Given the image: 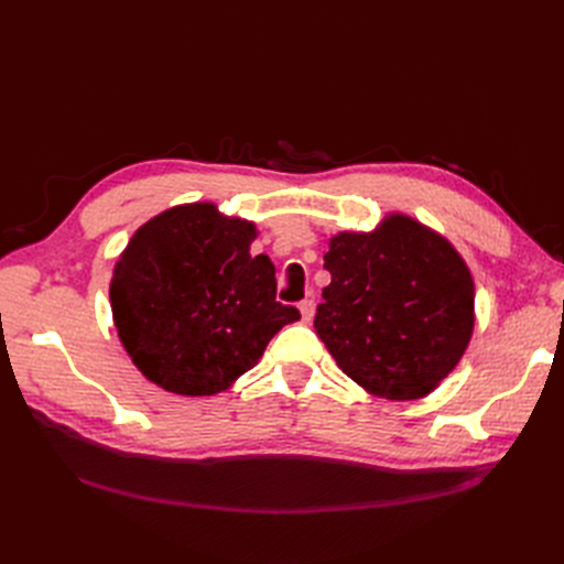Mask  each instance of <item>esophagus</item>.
<instances>
[{"label": "esophagus", "mask_w": 564, "mask_h": 564, "mask_svg": "<svg viewBox=\"0 0 564 564\" xmlns=\"http://www.w3.org/2000/svg\"><path fill=\"white\" fill-rule=\"evenodd\" d=\"M299 311H301V317L303 322H311L313 315H315V301L313 299H305L299 303Z\"/></svg>", "instance_id": "obj_1"}]
</instances>
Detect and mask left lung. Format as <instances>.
<instances>
[{
  "label": "left lung",
  "mask_w": 564,
  "mask_h": 564,
  "mask_svg": "<svg viewBox=\"0 0 564 564\" xmlns=\"http://www.w3.org/2000/svg\"><path fill=\"white\" fill-rule=\"evenodd\" d=\"M315 332L369 395L419 400L464 357L475 329L470 268L445 235L388 212L373 230L329 237Z\"/></svg>",
  "instance_id": "8db88e82"
}]
</instances>
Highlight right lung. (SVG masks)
I'll list each match as a JSON object with an SVG mask.
<instances>
[{
    "mask_svg": "<svg viewBox=\"0 0 564 564\" xmlns=\"http://www.w3.org/2000/svg\"><path fill=\"white\" fill-rule=\"evenodd\" d=\"M253 220L214 202L169 207L131 235L110 278L117 336L143 377L185 398L228 390L301 319L275 301V265L251 256Z\"/></svg>",
    "mask_w": 564,
    "mask_h": 564,
    "instance_id": "add662e5",
    "label": "right lung"
}]
</instances>
